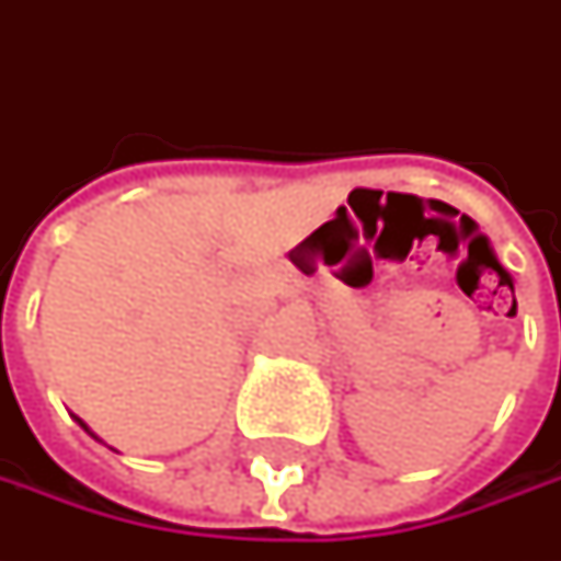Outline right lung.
I'll return each instance as SVG.
<instances>
[{
  "mask_svg": "<svg viewBox=\"0 0 561 561\" xmlns=\"http://www.w3.org/2000/svg\"><path fill=\"white\" fill-rule=\"evenodd\" d=\"M77 424H80L83 431H90V427H87V424H83V421H80V419H77ZM90 434H93V431H90ZM93 437H96V434H93ZM96 440H99V437H96Z\"/></svg>",
  "mask_w": 561,
  "mask_h": 561,
  "instance_id": "obj_1",
  "label": "right lung"
}]
</instances>
